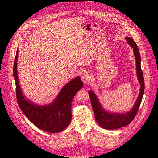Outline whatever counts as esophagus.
Here are the masks:
<instances>
[{
  "label": "esophagus",
  "mask_w": 158,
  "mask_h": 158,
  "mask_svg": "<svg viewBox=\"0 0 158 158\" xmlns=\"http://www.w3.org/2000/svg\"><path fill=\"white\" fill-rule=\"evenodd\" d=\"M81 79H82V82L84 83H88L91 80V75L88 71H83L82 73L81 74Z\"/></svg>",
  "instance_id": "esophagus-1"
}]
</instances>
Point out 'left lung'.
I'll list each match as a JSON object with an SVG mask.
<instances>
[{"mask_svg":"<svg viewBox=\"0 0 158 158\" xmlns=\"http://www.w3.org/2000/svg\"><path fill=\"white\" fill-rule=\"evenodd\" d=\"M125 40L128 45L133 48L134 55H135L136 60L137 78L140 85L139 95L134 104V106L130 111L126 113L110 112L103 107L102 103H100L98 96L94 91L89 90L88 92L95 120L99 126L107 130H114V129L127 126L133 120L140 107L144 92V80L141 70V58L139 50L135 41L131 37H126Z\"/></svg>","mask_w":158,"mask_h":158,"instance_id":"left-lung-1","label":"left lung"}]
</instances>
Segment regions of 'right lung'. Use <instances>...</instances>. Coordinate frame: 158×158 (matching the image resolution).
I'll list each match as a JSON object with an SVG mask.
<instances>
[{
	"instance_id": "right-lung-1",
	"label": "right lung",
	"mask_w": 158,
	"mask_h": 158,
	"mask_svg": "<svg viewBox=\"0 0 158 158\" xmlns=\"http://www.w3.org/2000/svg\"><path fill=\"white\" fill-rule=\"evenodd\" d=\"M18 49L14 60L13 75L15 80L16 98L23 113L37 128L47 132L63 131L71 121V103L76 94L83 87L80 77L76 76L65 84L51 103L39 105L26 98L22 91L17 70Z\"/></svg>"
}]
</instances>
